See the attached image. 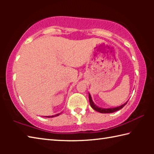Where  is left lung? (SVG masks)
Masks as SVG:
<instances>
[{
  "mask_svg": "<svg viewBox=\"0 0 154 154\" xmlns=\"http://www.w3.org/2000/svg\"><path fill=\"white\" fill-rule=\"evenodd\" d=\"M89 100H90V106H92V108L93 109H94L95 111L99 112V113H113L115 111H117L118 110H120L121 109H122L124 107V106L126 105V103L128 102H126V103H124V105H122L119 106H117V107H115V108H109V109H104V108H100V107H98V106H96L94 103L92 97H91L90 94H89Z\"/></svg>",
  "mask_w": 154,
  "mask_h": 154,
  "instance_id": "left-lung-1",
  "label": "left lung"
}]
</instances>
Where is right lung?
I'll return each instance as SVG.
<instances>
[{"label":"right lung","instance_id":"obj_1","mask_svg":"<svg viewBox=\"0 0 154 154\" xmlns=\"http://www.w3.org/2000/svg\"><path fill=\"white\" fill-rule=\"evenodd\" d=\"M59 115H60V113L56 114V115H54V116H47V118H54V117L58 116H59Z\"/></svg>","mask_w":154,"mask_h":154}]
</instances>
